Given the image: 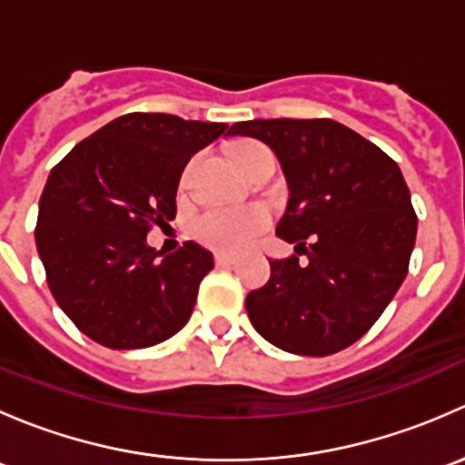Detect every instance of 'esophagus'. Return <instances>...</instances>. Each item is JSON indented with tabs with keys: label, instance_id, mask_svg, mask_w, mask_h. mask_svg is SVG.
I'll list each match as a JSON object with an SVG mask.
<instances>
[{
	"label": "esophagus",
	"instance_id": "esophagus-1",
	"mask_svg": "<svg viewBox=\"0 0 465 465\" xmlns=\"http://www.w3.org/2000/svg\"><path fill=\"white\" fill-rule=\"evenodd\" d=\"M215 265H218V267L236 265V256H229V254H215Z\"/></svg>",
	"mask_w": 465,
	"mask_h": 465
}]
</instances>
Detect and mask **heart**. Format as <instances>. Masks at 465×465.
Here are the masks:
<instances>
[{
    "label": "heart",
    "mask_w": 465,
    "mask_h": 465,
    "mask_svg": "<svg viewBox=\"0 0 465 465\" xmlns=\"http://www.w3.org/2000/svg\"><path fill=\"white\" fill-rule=\"evenodd\" d=\"M256 150H262L261 143L242 142L233 148V159L250 157ZM267 227V213L259 206L250 209H211L204 211L193 223V233L200 242L220 252H242L259 238Z\"/></svg>",
    "instance_id": "heart-1"
}]
</instances>
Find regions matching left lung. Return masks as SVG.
Here are the masks:
<instances>
[{
    "instance_id": "obj_1",
    "label": "left lung",
    "mask_w": 465,
    "mask_h": 465,
    "mask_svg": "<svg viewBox=\"0 0 465 465\" xmlns=\"http://www.w3.org/2000/svg\"><path fill=\"white\" fill-rule=\"evenodd\" d=\"M227 137H254L276 154L290 191L276 236L308 256L270 261V281L245 299L252 326L294 355L346 349L407 276L419 220L401 168L332 119L242 121Z\"/></svg>"
}]
</instances>
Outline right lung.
Returning a JSON list of instances; mask_svg holds the SVG:
<instances>
[{
    "mask_svg": "<svg viewBox=\"0 0 465 465\" xmlns=\"http://www.w3.org/2000/svg\"><path fill=\"white\" fill-rule=\"evenodd\" d=\"M224 124L133 112L110 121L49 173L35 245L51 294L107 349H148L186 326L213 254L189 241L163 256L150 223L175 218L177 184Z\"/></svg>",
    "mask_w": 465,
    "mask_h": 465,
    "instance_id": "obj_1",
    "label": "right lung"
}]
</instances>
